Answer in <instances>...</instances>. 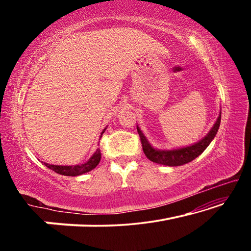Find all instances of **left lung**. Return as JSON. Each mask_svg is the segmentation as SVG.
Instances as JSON below:
<instances>
[{"instance_id":"1","label":"left lung","mask_w":251,"mask_h":251,"mask_svg":"<svg viewBox=\"0 0 251 251\" xmlns=\"http://www.w3.org/2000/svg\"><path fill=\"white\" fill-rule=\"evenodd\" d=\"M220 120H222V112L219 113V116L214 126L211 127V129L208 131V134L202 139L193 144V145L179 148H173V150H158V148L152 147L151 144L148 142L146 136L144 135L138 125L137 131L139 134V137H141L143 151L145 152L148 159L157 164L165 165V166L175 167L181 166V165H185L187 163H189V161L194 160L195 158H197V157L209 146V144L212 142V139L215 138V136L219 129Z\"/></svg>"}]
</instances>
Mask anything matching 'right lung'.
<instances>
[{
	"label": "right lung",
	"instance_id": "obj_1",
	"mask_svg": "<svg viewBox=\"0 0 251 251\" xmlns=\"http://www.w3.org/2000/svg\"><path fill=\"white\" fill-rule=\"evenodd\" d=\"M105 130H106V127L103 129V131H101L100 137H101V135H103ZM100 158H101L100 150V148H97L94 154L91 156V158L84 164L72 165V166H63V165H50V164H48V163H44V161H42V163H43L48 168L52 169L53 172L59 174V175H63V176H79V175H83V174H85V173L91 172L92 169H94L97 166V165H99V163L100 161Z\"/></svg>",
	"mask_w": 251,
	"mask_h": 251
}]
</instances>
